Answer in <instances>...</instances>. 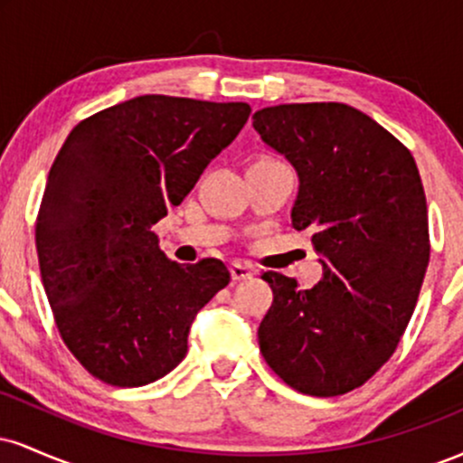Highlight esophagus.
<instances>
[{"label": "esophagus", "mask_w": 463, "mask_h": 463, "mask_svg": "<svg viewBox=\"0 0 463 463\" xmlns=\"http://www.w3.org/2000/svg\"><path fill=\"white\" fill-rule=\"evenodd\" d=\"M231 276H232V280H248L254 276V269H252V265L235 261V263H231Z\"/></svg>", "instance_id": "esophagus-1"}]
</instances>
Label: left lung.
I'll return each mask as SVG.
<instances>
[{
  "label": "left lung",
  "mask_w": 463,
  "mask_h": 463,
  "mask_svg": "<svg viewBox=\"0 0 463 463\" xmlns=\"http://www.w3.org/2000/svg\"><path fill=\"white\" fill-rule=\"evenodd\" d=\"M254 130L298 174L291 226L309 231L320 283L265 272L259 326L268 365L309 396L364 385L392 357L429 265L427 198L411 152L348 104L268 106Z\"/></svg>",
  "instance_id": "8db88e82"
}]
</instances>
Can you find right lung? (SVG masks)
Segmentation results:
<instances>
[{
  "mask_svg": "<svg viewBox=\"0 0 463 463\" xmlns=\"http://www.w3.org/2000/svg\"><path fill=\"white\" fill-rule=\"evenodd\" d=\"M250 117L243 102L141 95L69 132L36 220L41 279L62 342L109 385L139 387L187 354L226 265L169 261L152 226L178 206Z\"/></svg>",
  "mask_w": 463,
  "mask_h": 463,
  "instance_id": "right-lung-1",
  "label": "right lung"
}]
</instances>
